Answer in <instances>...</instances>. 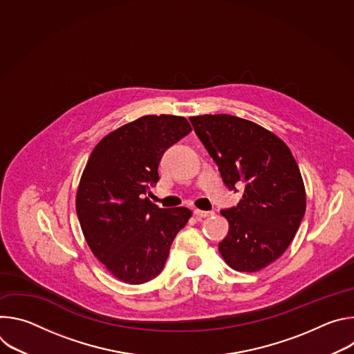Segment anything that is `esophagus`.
I'll return each mask as SVG.
<instances>
[{
  "mask_svg": "<svg viewBox=\"0 0 354 354\" xmlns=\"http://www.w3.org/2000/svg\"><path fill=\"white\" fill-rule=\"evenodd\" d=\"M193 214L198 218H205V217H210L213 216V212H205V210H198V209H194L193 210Z\"/></svg>",
  "mask_w": 354,
  "mask_h": 354,
  "instance_id": "1",
  "label": "esophagus"
}]
</instances>
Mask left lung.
Wrapping results in <instances>:
<instances>
[{
  "label": "left lung",
  "instance_id": "left-lung-1",
  "mask_svg": "<svg viewBox=\"0 0 354 354\" xmlns=\"http://www.w3.org/2000/svg\"><path fill=\"white\" fill-rule=\"evenodd\" d=\"M190 123L224 185L234 192L243 187L239 203L221 210L230 231L220 254L238 272H258L284 254L306 214L298 165L277 136L254 122L205 115Z\"/></svg>",
  "mask_w": 354,
  "mask_h": 354
}]
</instances>
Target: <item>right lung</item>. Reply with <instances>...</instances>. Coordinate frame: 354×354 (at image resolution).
<instances>
[{"label":"right lung","mask_w":354,"mask_h":354,"mask_svg":"<svg viewBox=\"0 0 354 354\" xmlns=\"http://www.w3.org/2000/svg\"><path fill=\"white\" fill-rule=\"evenodd\" d=\"M192 130L185 118L142 116L100 140L77 193L84 236L106 269L129 284L157 277L176 234L186 225V207L160 209L147 197L160 180L165 151Z\"/></svg>","instance_id":"1"}]
</instances>
